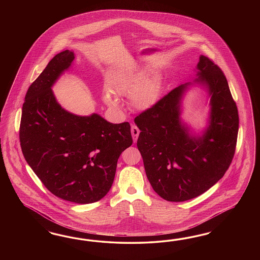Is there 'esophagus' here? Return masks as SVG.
Returning <instances> with one entry per match:
<instances>
[{"label": "esophagus", "mask_w": 260, "mask_h": 260, "mask_svg": "<svg viewBox=\"0 0 260 260\" xmlns=\"http://www.w3.org/2000/svg\"><path fill=\"white\" fill-rule=\"evenodd\" d=\"M139 134H140L139 128H138L137 126L133 125V126H132V135H133L134 143H136V141H137L138 136H139Z\"/></svg>", "instance_id": "obj_1"}]
</instances>
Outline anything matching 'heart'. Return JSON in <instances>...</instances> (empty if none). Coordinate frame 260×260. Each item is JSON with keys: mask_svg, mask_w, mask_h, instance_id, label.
<instances>
[{"mask_svg": "<svg viewBox=\"0 0 260 260\" xmlns=\"http://www.w3.org/2000/svg\"><path fill=\"white\" fill-rule=\"evenodd\" d=\"M109 88L104 92V101L112 109L119 110L121 105L117 96H129L136 110L150 109L157 100L159 83L156 77L146 75V71L136 66L125 67L113 71L109 79Z\"/></svg>", "mask_w": 260, "mask_h": 260, "instance_id": "b5f03b06", "label": "heart"}]
</instances>
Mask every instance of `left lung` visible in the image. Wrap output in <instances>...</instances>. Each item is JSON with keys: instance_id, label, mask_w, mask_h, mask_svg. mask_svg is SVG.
<instances>
[{"instance_id": "8db88e82", "label": "left lung", "mask_w": 260, "mask_h": 260, "mask_svg": "<svg viewBox=\"0 0 260 260\" xmlns=\"http://www.w3.org/2000/svg\"><path fill=\"white\" fill-rule=\"evenodd\" d=\"M196 82L211 95L210 125L203 136H190L182 124L180 102L188 84L173 88L134 122L141 131L137 148L147 177L158 196L182 202L199 197L223 177L236 151L238 111L220 68L201 55Z\"/></svg>"}]
</instances>
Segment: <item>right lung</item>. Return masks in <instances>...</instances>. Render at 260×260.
I'll return each mask as SVG.
<instances>
[{
  "label": "right lung",
  "instance_id": "1",
  "mask_svg": "<svg viewBox=\"0 0 260 260\" xmlns=\"http://www.w3.org/2000/svg\"><path fill=\"white\" fill-rule=\"evenodd\" d=\"M73 60L71 50L58 53L28 87L19 136L27 164L51 193L88 204L109 192L133 137L128 122L112 124L96 113L78 116L57 103L51 87Z\"/></svg>",
  "mask_w": 260,
  "mask_h": 260
}]
</instances>
